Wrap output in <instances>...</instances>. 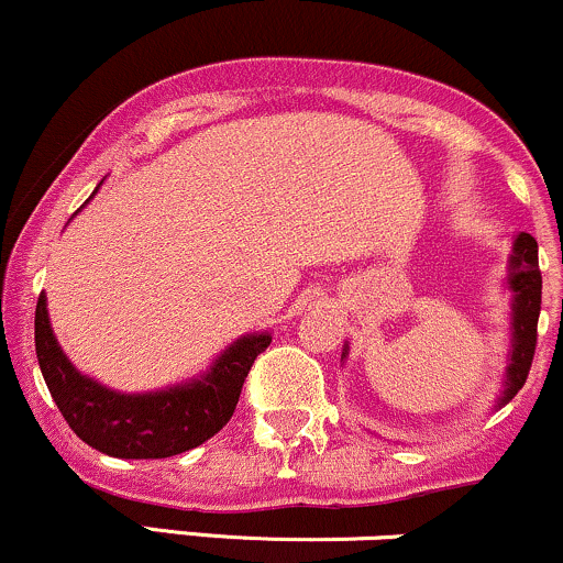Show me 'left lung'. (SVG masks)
<instances>
[{"mask_svg": "<svg viewBox=\"0 0 563 563\" xmlns=\"http://www.w3.org/2000/svg\"><path fill=\"white\" fill-rule=\"evenodd\" d=\"M506 288L510 290V349L508 367L503 391L495 407L508 405L516 391L525 386L532 367L534 344H538V318H540V296L542 275L538 267V241L529 232H519L514 238V249L508 256ZM349 357V344L341 352V363Z\"/></svg>", "mask_w": 563, "mask_h": 563, "instance_id": "left-lung-1", "label": "left lung"}]
</instances>
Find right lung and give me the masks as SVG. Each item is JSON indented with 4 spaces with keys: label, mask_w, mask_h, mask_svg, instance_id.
Returning <instances> with one entry per match:
<instances>
[{
    "label": "right lung",
    "mask_w": 563,
    "mask_h": 563,
    "mask_svg": "<svg viewBox=\"0 0 563 563\" xmlns=\"http://www.w3.org/2000/svg\"><path fill=\"white\" fill-rule=\"evenodd\" d=\"M34 341L44 384L74 434L111 457L147 461L179 455L214 437L235 412L243 380L273 335L245 333L200 376L140 394L108 389L74 367L49 325L44 294L36 303Z\"/></svg>",
    "instance_id": "1"
}]
</instances>
